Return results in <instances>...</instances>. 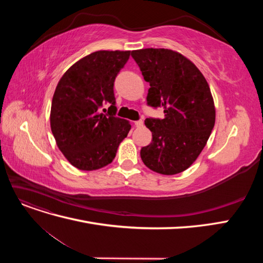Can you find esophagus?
Returning <instances> with one entry per match:
<instances>
[{
  "mask_svg": "<svg viewBox=\"0 0 263 263\" xmlns=\"http://www.w3.org/2000/svg\"><path fill=\"white\" fill-rule=\"evenodd\" d=\"M142 125H144V122H142V121H136V122H135V126H136V127H141Z\"/></svg>",
  "mask_w": 263,
  "mask_h": 263,
  "instance_id": "34e87169",
  "label": "esophagus"
}]
</instances>
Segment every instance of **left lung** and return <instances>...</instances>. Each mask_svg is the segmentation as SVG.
<instances>
[{
	"mask_svg": "<svg viewBox=\"0 0 263 263\" xmlns=\"http://www.w3.org/2000/svg\"><path fill=\"white\" fill-rule=\"evenodd\" d=\"M149 82L148 105L164 108L163 119L146 118L151 144L140 150L150 170L173 176L186 170L208 142L215 125L214 99L206 79L182 53L164 48L133 50Z\"/></svg>",
	"mask_w": 263,
	"mask_h": 263,
	"instance_id": "obj_1",
	"label": "left lung"
}]
</instances>
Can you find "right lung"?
<instances>
[{
  "label": "right lung",
  "instance_id": "obj_1",
  "mask_svg": "<svg viewBox=\"0 0 263 263\" xmlns=\"http://www.w3.org/2000/svg\"><path fill=\"white\" fill-rule=\"evenodd\" d=\"M129 50H99L71 66L55 87L50 127L59 150L79 170L104 168L127 137L129 121L115 116L114 81ZM109 102L107 115L100 110Z\"/></svg>",
  "mask_w": 263,
  "mask_h": 263
}]
</instances>
